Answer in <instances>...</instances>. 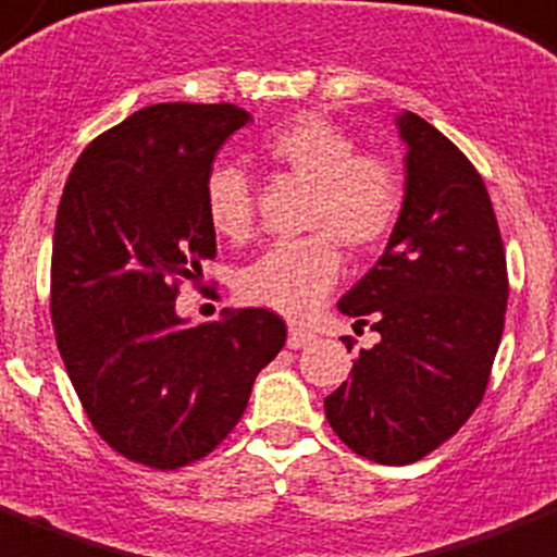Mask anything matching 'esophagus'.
Wrapping results in <instances>:
<instances>
[{"label": "esophagus", "instance_id": "34e87169", "mask_svg": "<svg viewBox=\"0 0 557 557\" xmlns=\"http://www.w3.org/2000/svg\"><path fill=\"white\" fill-rule=\"evenodd\" d=\"M318 334L311 329H302V325H288V349H302L306 343H311Z\"/></svg>", "mask_w": 557, "mask_h": 557}]
</instances>
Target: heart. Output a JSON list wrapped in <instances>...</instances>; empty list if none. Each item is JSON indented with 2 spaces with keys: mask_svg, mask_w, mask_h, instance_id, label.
Returning <instances> with one entry per match:
<instances>
[{
  "mask_svg": "<svg viewBox=\"0 0 557 557\" xmlns=\"http://www.w3.org/2000/svg\"><path fill=\"white\" fill-rule=\"evenodd\" d=\"M269 162L309 183L306 228L314 234L280 239L237 274V294L246 302L309 314L341 277L337 243L351 251L381 246L404 208L400 171L381 153H357L349 131L320 114H300L269 131L260 143ZM206 220L214 234L243 239L255 220V194L239 169L220 162L202 183Z\"/></svg>",
  "mask_w": 557,
  "mask_h": 557,
  "instance_id": "b5f03b06",
  "label": "heart"
}]
</instances>
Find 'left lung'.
<instances>
[{"mask_svg":"<svg viewBox=\"0 0 557 557\" xmlns=\"http://www.w3.org/2000/svg\"><path fill=\"white\" fill-rule=\"evenodd\" d=\"M397 134L406 143L404 208L381 260L337 302L381 341L360 349L349 381L323 404L334 435L386 467L426 458L478 409L509 297L481 174L411 111L397 116Z\"/></svg>","mask_w":557,"mask_h":557,"instance_id":"8db88e82","label":"left lung"}]
</instances>
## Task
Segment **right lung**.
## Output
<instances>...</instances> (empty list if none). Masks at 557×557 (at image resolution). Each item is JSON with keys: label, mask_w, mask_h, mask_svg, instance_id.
<instances>
[{"label": "right lung", "mask_w": 557, "mask_h": 557, "mask_svg": "<svg viewBox=\"0 0 557 557\" xmlns=\"http://www.w3.org/2000/svg\"><path fill=\"white\" fill-rule=\"evenodd\" d=\"M248 120L232 102L143 108L85 148L59 200V355L99 437L143 467L180 469L214 451L286 343L269 309L200 325L176 314L180 283H197L216 255L202 183Z\"/></svg>", "instance_id": "obj_1"}]
</instances>
